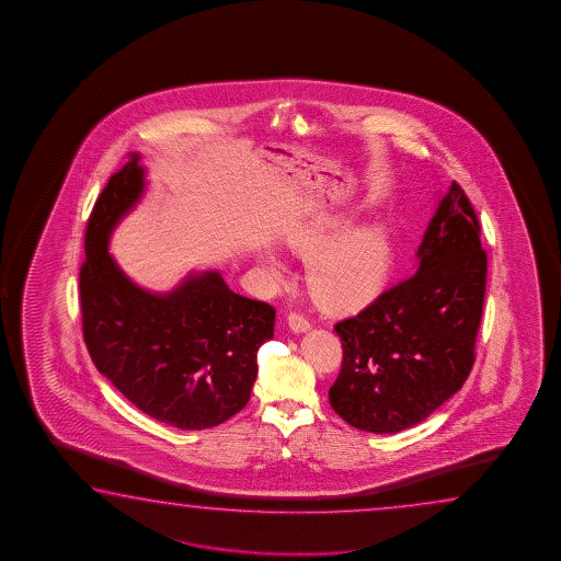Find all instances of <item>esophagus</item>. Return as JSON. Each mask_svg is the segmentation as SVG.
<instances>
[{
    "label": "esophagus",
    "instance_id": "34e87169",
    "mask_svg": "<svg viewBox=\"0 0 561 561\" xmlns=\"http://www.w3.org/2000/svg\"><path fill=\"white\" fill-rule=\"evenodd\" d=\"M288 325H290V330H293V332H308V330H310V320H308V316H306V313L293 310V312L288 313Z\"/></svg>",
    "mask_w": 561,
    "mask_h": 561
}]
</instances>
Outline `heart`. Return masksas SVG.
<instances>
[{"label":"heart","instance_id":"heart-1","mask_svg":"<svg viewBox=\"0 0 561 561\" xmlns=\"http://www.w3.org/2000/svg\"><path fill=\"white\" fill-rule=\"evenodd\" d=\"M337 224L308 229L293 239L298 253H313L308 276L313 290L333 305L357 302L385 280L390 265V241L380 226L352 229L329 241Z\"/></svg>","mask_w":561,"mask_h":561}]
</instances>
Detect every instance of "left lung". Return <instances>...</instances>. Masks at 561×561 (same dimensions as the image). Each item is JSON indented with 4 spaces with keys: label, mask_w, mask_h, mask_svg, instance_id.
<instances>
[{
    "label": "left lung",
    "mask_w": 561,
    "mask_h": 561,
    "mask_svg": "<svg viewBox=\"0 0 561 561\" xmlns=\"http://www.w3.org/2000/svg\"><path fill=\"white\" fill-rule=\"evenodd\" d=\"M484 286L481 226L454 182L424 233L416 271L333 325L343 359L332 409L373 434L426 420L473 369Z\"/></svg>",
    "instance_id": "8db88e82"
}]
</instances>
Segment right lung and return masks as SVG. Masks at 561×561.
I'll list each match as a JSON object with an SVG mask.
<instances>
[{
	"label": "right lung",
	"instance_id": "obj_1",
	"mask_svg": "<svg viewBox=\"0 0 561 561\" xmlns=\"http://www.w3.org/2000/svg\"><path fill=\"white\" fill-rule=\"evenodd\" d=\"M142 192L137 159L95 199L80 266L82 335L95 369L151 419L206 430L236 416L251 397L256 352L273 337L275 308L236 295L218 273L149 295L117 268L107 238Z\"/></svg>",
	"mask_w": 561,
	"mask_h": 561
}]
</instances>
